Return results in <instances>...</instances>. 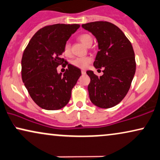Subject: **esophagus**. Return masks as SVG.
<instances>
[{
	"instance_id": "esophagus-1",
	"label": "esophagus",
	"mask_w": 160,
	"mask_h": 160,
	"mask_svg": "<svg viewBox=\"0 0 160 160\" xmlns=\"http://www.w3.org/2000/svg\"><path fill=\"white\" fill-rule=\"evenodd\" d=\"M82 73L83 74V75H84V74H85V73H86V70H84V69H83V70H82Z\"/></svg>"
}]
</instances>
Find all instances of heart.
Segmentation results:
<instances>
[{
    "label": "heart",
    "mask_w": 160,
    "mask_h": 160,
    "mask_svg": "<svg viewBox=\"0 0 160 160\" xmlns=\"http://www.w3.org/2000/svg\"><path fill=\"white\" fill-rule=\"evenodd\" d=\"M77 38L81 42H82L83 44L88 47H90L92 44L93 39L92 36L90 34H87V33L79 34ZM62 53H63L64 56L67 57H69L71 56V47H70V44L68 42H65V45H64L63 49H62ZM91 61H92V58L90 57L76 58V59L72 61V65L79 68H85L90 63Z\"/></svg>",
    "instance_id": "1"
}]
</instances>
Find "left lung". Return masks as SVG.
Returning a JSON list of instances; mask_svg holds the SVG:
<instances>
[{
  "label": "left lung",
  "instance_id": "obj_1",
  "mask_svg": "<svg viewBox=\"0 0 160 160\" xmlns=\"http://www.w3.org/2000/svg\"><path fill=\"white\" fill-rule=\"evenodd\" d=\"M82 27L98 40L99 51L93 65L98 70L103 67L104 69L100 77L91 70L87 71L90 78V101L103 109L113 107L127 94L135 73L133 47L123 32L109 22H91Z\"/></svg>",
  "mask_w": 160,
  "mask_h": 160
}]
</instances>
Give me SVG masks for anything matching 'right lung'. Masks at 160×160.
Instances as JSON below:
<instances>
[{
    "mask_svg": "<svg viewBox=\"0 0 160 160\" xmlns=\"http://www.w3.org/2000/svg\"><path fill=\"white\" fill-rule=\"evenodd\" d=\"M80 27L78 24H54L35 33L24 50L21 76L31 98L47 110H57L69 102L71 91L82 75L79 68L62 58L65 43ZM68 68L63 75L56 68Z\"/></svg>",
    "mask_w": 160,
    "mask_h": 160,
    "instance_id": "add662e5",
    "label": "right lung"
}]
</instances>
